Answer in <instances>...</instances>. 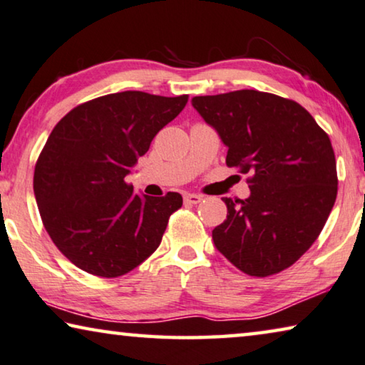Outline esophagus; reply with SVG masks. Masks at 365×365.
<instances>
[{
  "mask_svg": "<svg viewBox=\"0 0 365 365\" xmlns=\"http://www.w3.org/2000/svg\"><path fill=\"white\" fill-rule=\"evenodd\" d=\"M202 199H204V197L200 194H190V192L184 194V202H187V204H199V202H202Z\"/></svg>",
  "mask_w": 365,
  "mask_h": 365,
  "instance_id": "1",
  "label": "esophagus"
}]
</instances>
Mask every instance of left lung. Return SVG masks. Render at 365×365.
<instances>
[{
  "label": "left lung",
  "instance_id": "obj_1",
  "mask_svg": "<svg viewBox=\"0 0 365 365\" xmlns=\"http://www.w3.org/2000/svg\"><path fill=\"white\" fill-rule=\"evenodd\" d=\"M192 106L228 147L226 165L249 173L246 200L223 199L213 244L250 277L291 267L319 237L336 200L328 137L296 101L259 91L194 97Z\"/></svg>",
  "mask_w": 365,
  "mask_h": 365
}]
</instances>
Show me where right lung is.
<instances>
[{"mask_svg": "<svg viewBox=\"0 0 365 365\" xmlns=\"http://www.w3.org/2000/svg\"><path fill=\"white\" fill-rule=\"evenodd\" d=\"M186 103L187 95L110 93L76 106L51 130L35 165V200L53 242L81 270L121 277L160 246L181 194H135L124 179Z\"/></svg>", "mask_w": 365, "mask_h": 365, "instance_id": "obj_1", "label": "right lung"}]
</instances>
